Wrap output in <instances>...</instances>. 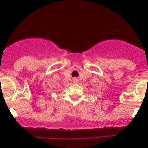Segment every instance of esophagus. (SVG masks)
Returning a JSON list of instances; mask_svg holds the SVG:
<instances>
[{"mask_svg": "<svg viewBox=\"0 0 148 148\" xmlns=\"http://www.w3.org/2000/svg\"><path fill=\"white\" fill-rule=\"evenodd\" d=\"M79 82V79L77 78H74L73 79V82L74 83H77Z\"/></svg>", "mask_w": 148, "mask_h": 148, "instance_id": "1", "label": "esophagus"}]
</instances>
